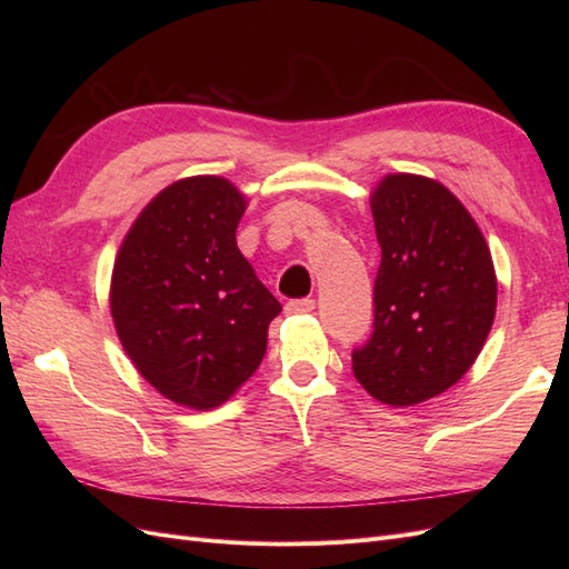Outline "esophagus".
Masks as SVG:
<instances>
[{"label":"esophagus","instance_id":"1","mask_svg":"<svg viewBox=\"0 0 569 569\" xmlns=\"http://www.w3.org/2000/svg\"><path fill=\"white\" fill-rule=\"evenodd\" d=\"M313 308H316L313 299H291V301H287L284 311L287 313H311Z\"/></svg>","mask_w":569,"mask_h":569}]
</instances>
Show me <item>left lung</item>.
Segmentation results:
<instances>
[{
  "mask_svg": "<svg viewBox=\"0 0 569 569\" xmlns=\"http://www.w3.org/2000/svg\"><path fill=\"white\" fill-rule=\"evenodd\" d=\"M382 263L356 380L393 408L422 403L470 370L496 316V272L477 222L443 184L389 176L372 194Z\"/></svg>",
  "mask_w": 569,
  "mask_h": 569,
  "instance_id": "obj_1",
  "label": "left lung"
}]
</instances>
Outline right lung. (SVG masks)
I'll use <instances>...</instances> for the list:
<instances>
[{"instance_id":"obj_1","label":"right lung","mask_w":569,"mask_h":569,"mask_svg":"<svg viewBox=\"0 0 569 569\" xmlns=\"http://www.w3.org/2000/svg\"><path fill=\"white\" fill-rule=\"evenodd\" d=\"M247 209L213 176L166 187L118 251L111 313L126 353L166 399L206 410L261 366L280 301L237 249Z\"/></svg>"}]
</instances>
